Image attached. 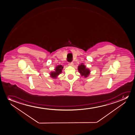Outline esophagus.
<instances>
[{
	"label": "esophagus",
	"instance_id": "esophagus-1",
	"mask_svg": "<svg viewBox=\"0 0 135 135\" xmlns=\"http://www.w3.org/2000/svg\"><path fill=\"white\" fill-rule=\"evenodd\" d=\"M73 65V62H70V63H69V65H70V66H72Z\"/></svg>",
	"mask_w": 135,
	"mask_h": 135
}]
</instances>
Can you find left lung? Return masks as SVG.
I'll return each mask as SVG.
<instances>
[{
  "label": "left lung",
  "instance_id": "left-lung-1",
  "mask_svg": "<svg viewBox=\"0 0 135 135\" xmlns=\"http://www.w3.org/2000/svg\"><path fill=\"white\" fill-rule=\"evenodd\" d=\"M78 70L81 74V76H84L85 78L89 76L90 73L89 70L88 69L86 68V67L84 65H83V64H81V65H80L79 66H78Z\"/></svg>",
  "mask_w": 135,
  "mask_h": 135
}]
</instances>
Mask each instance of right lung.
<instances>
[{
  "label": "right lung",
  "instance_id": "obj_1",
  "mask_svg": "<svg viewBox=\"0 0 135 135\" xmlns=\"http://www.w3.org/2000/svg\"><path fill=\"white\" fill-rule=\"evenodd\" d=\"M63 68V66H62L61 65H58V66L56 67L55 69V71H54V72H51V74H50L52 78H55L57 76H58L60 73H61Z\"/></svg>",
  "mask_w": 135,
  "mask_h": 135
}]
</instances>
